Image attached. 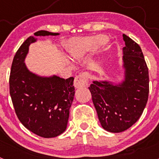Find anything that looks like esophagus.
Masks as SVG:
<instances>
[{"instance_id": "1", "label": "esophagus", "mask_w": 159, "mask_h": 159, "mask_svg": "<svg viewBox=\"0 0 159 159\" xmlns=\"http://www.w3.org/2000/svg\"><path fill=\"white\" fill-rule=\"evenodd\" d=\"M89 75L87 72L82 73L77 75L74 80V86L75 88H81L88 86Z\"/></svg>"}]
</instances>
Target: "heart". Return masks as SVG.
Here are the masks:
<instances>
[{"label":"heart","instance_id":"1","mask_svg":"<svg viewBox=\"0 0 159 159\" xmlns=\"http://www.w3.org/2000/svg\"><path fill=\"white\" fill-rule=\"evenodd\" d=\"M107 37L102 35L72 39L68 43V52L73 59H79L96 51L105 41Z\"/></svg>","mask_w":159,"mask_h":159}]
</instances>
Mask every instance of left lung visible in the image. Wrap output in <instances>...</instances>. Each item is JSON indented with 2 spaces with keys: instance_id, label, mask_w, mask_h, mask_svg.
I'll list each match as a JSON object with an SVG mask.
<instances>
[{
  "instance_id": "8db88e82",
  "label": "left lung",
  "mask_w": 159,
  "mask_h": 159,
  "mask_svg": "<svg viewBox=\"0 0 159 159\" xmlns=\"http://www.w3.org/2000/svg\"><path fill=\"white\" fill-rule=\"evenodd\" d=\"M123 80H93L88 88L101 126L112 133L123 132L134 124L148 99V67L141 48L127 35L123 34Z\"/></svg>"
}]
</instances>
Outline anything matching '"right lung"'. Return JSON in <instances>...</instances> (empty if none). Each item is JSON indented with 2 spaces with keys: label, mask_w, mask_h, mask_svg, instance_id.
Wrapping results in <instances>:
<instances>
[{
  "label": "right lung",
  "mask_w": 159,
  "mask_h": 159,
  "mask_svg": "<svg viewBox=\"0 0 159 159\" xmlns=\"http://www.w3.org/2000/svg\"><path fill=\"white\" fill-rule=\"evenodd\" d=\"M60 33L40 30L36 36H58ZM37 41L29 36L19 48L12 60L9 92L20 123L32 133L43 138L60 135L67 128L69 109L75 95L74 78L64 80L52 75H40L25 64L31 43Z\"/></svg>",
  "instance_id": "1"
}]
</instances>
